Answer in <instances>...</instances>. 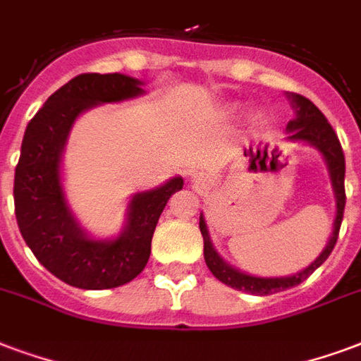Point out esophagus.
<instances>
[{
    "instance_id": "obj_1",
    "label": "esophagus",
    "mask_w": 361,
    "mask_h": 361,
    "mask_svg": "<svg viewBox=\"0 0 361 361\" xmlns=\"http://www.w3.org/2000/svg\"><path fill=\"white\" fill-rule=\"evenodd\" d=\"M196 183H197V184H202V183H200V180H196Z\"/></svg>"
}]
</instances>
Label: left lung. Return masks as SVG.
I'll return each mask as SVG.
<instances>
[{
    "instance_id": "8db88e82",
    "label": "left lung",
    "mask_w": 361,
    "mask_h": 361,
    "mask_svg": "<svg viewBox=\"0 0 361 361\" xmlns=\"http://www.w3.org/2000/svg\"><path fill=\"white\" fill-rule=\"evenodd\" d=\"M289 97H291L295 108H297V118L287 123V129H289L287 139L310 142L324 154L327 167H329V175H331L335 197H337V219H335V226H333V235L329 243L325 245L318 259L310 267L305 268L302 272L295 274V276H287V278H255V276H249V274H243L240 270H235V268L228 267L226 262L222 261L215 247H213V243H211L203 215L200 216V230H202L203 235V257H205V262H207L211 274L222 283L251 295L280 293V291H286V289H291V287L302 283L331 255L333 247L337 243L343 215H345V152H343V146L338 142L337 133L333 131L329 121L325 119V116L319 112V108L314 102H310L306 97L297 93H291Z\"/></svg>"
}]
</instances>
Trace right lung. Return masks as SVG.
<instances>
[{"mask_svg":"<svg viewBox=\"0 0 361 361\" xmlns=\"http://www.w3.org/2000/svg\"><path fill=\"white\" fill-rule=\"evenodd\" d=\"M142 93L140 81L123 74H80L51 94L24 133L15 169V215L36 259L68 286L112 289L135 280L150 257L152 235L165 203L183 188L180 177L129 203L127 226L118 240L94 242L68 207L61 183V156L74 119L100 102Z\"/></svg>","mask_w":361,"mask_h":361,"instance_id":"right-lung-1","label":"right lung"}]
</instances>
